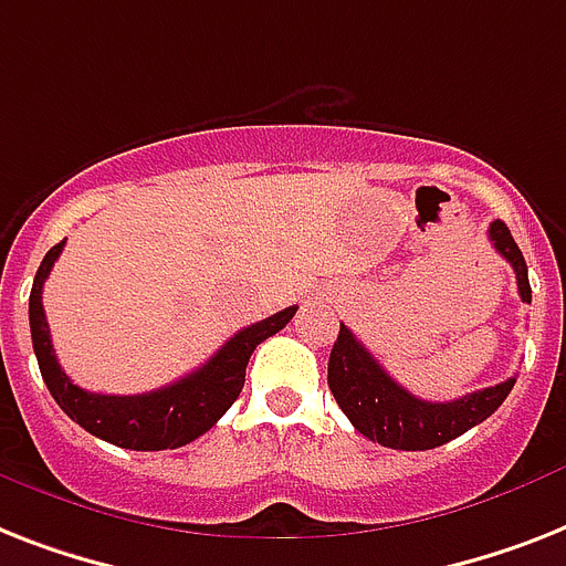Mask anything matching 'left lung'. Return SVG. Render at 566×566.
<instances>
[{"label": "left lung", "mask_w": 566, "mask_h": 566, "mask_svg": "<svg viewBox=\"0 0 566 566\" xmlns=\"http://www.w3.org/2000/svg\"><path fill=\"white\" fill-rule=\"evenodd\" d=\"M489 238L494 250L512 264L523 302H532L526 261H523L521 247L514 243L506 223L494 220L489 227ZM328 387L337 398L339 410L346 412L357 433H363L366 439L395 450H430L482 424L500 403L506 401L514 378L503 380L497 387L457 398V401H421L407 392L401 384H395L384 371V366L366 352L360 339L339 323L337 343L328 357Z\"/></svg>", "instance_id": "left-lung-1"}]
</instances>
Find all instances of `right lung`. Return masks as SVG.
<instances>
[{
	"instance_id": "obj_1",
	"label": "right lung",
	"mask_w": 566,
	"mask_h": 566,
	"mask_svg": "<svg viewBox=\"0 0 566 566\" xmlns=\"http://www.w3.org/2000/svg\"><path fill=\"white\" fill-rule=\"evenodd\" d=\"M63 243L66 241H60L57 247L45 252L43 264L34 275V287H31L29 298L31 343H34V355L40 363V371H43L45 387H49L60 410L84 427L86 433L98 436L109 444H118V448L174 450L195 442L197 436L211 430L218 424V418L241 395L247 363H250L255 346L273 337L275 331H282L296 314V307H284L279 314L238 331L235 337H229V343H223L218 355H211L200 369L174 380L168 387L154 389V392H86L77 384H72L66 371L60 369L43 311V284L52 273L57 255L63 252Z\"/></svg>"
}]
</instances>
